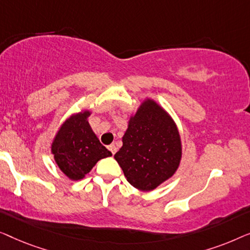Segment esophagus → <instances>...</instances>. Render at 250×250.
<instances>
[{
    "label": "esophagus",
    "mask_w": 250,
    "mask_h": 250,
    "mask_svg": "<svg viewBox=\"0 0 250 250\" xmlns=\"http://www.w3.org/2000/svg\"><path fill=\"white\" fill-rule=\"evenodd\" d=\"M108 150H110V152L114 155V154L117 153V146H115L114 144H112V145L108 146Z\"/></svg>",
    "instance_id": "obj_1"
}]
</instances>
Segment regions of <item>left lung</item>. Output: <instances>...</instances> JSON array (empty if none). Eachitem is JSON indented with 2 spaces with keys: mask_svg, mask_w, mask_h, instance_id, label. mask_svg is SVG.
I'll return each instance as SVG.
<instances>
[{
  "mask_svg": "<svg viewBox=\"0 0 250 250\" xmlns=\"http://www.w3.org/2000/svg\"><path fill=\"white\" fill-rule=\"evenodd\" d=\"M122 143L114 159L129 184L139 190H154L178 170L180 133L170 114L154 100L146 98L130 117Z\"/></svg>",
  "mask_w": 250,
  "mask_h": 250,
  "instance_id": "8db88e82",
  "label": "left lung"
}]
</instances>
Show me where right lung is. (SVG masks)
Masks as SVG:
<instances>
[{
    "mask_svg": "<svg viewBox=\"0 0 250 250\" xmlns=\"http://www.w3.org/2000/svg\"><path fill=\"white\" fill-rule=\"evenodd\" d=\"M90 111L72 114L60 126L51 145L55 163L73 181L82 180L102 159L112 153L102 145L89 125Z\"/></svg>",
    "mask_w": 250,
    "mask_h": 250,
    "instance_id": "obj_1",
    "label": "right lung"
}]
</instances>
